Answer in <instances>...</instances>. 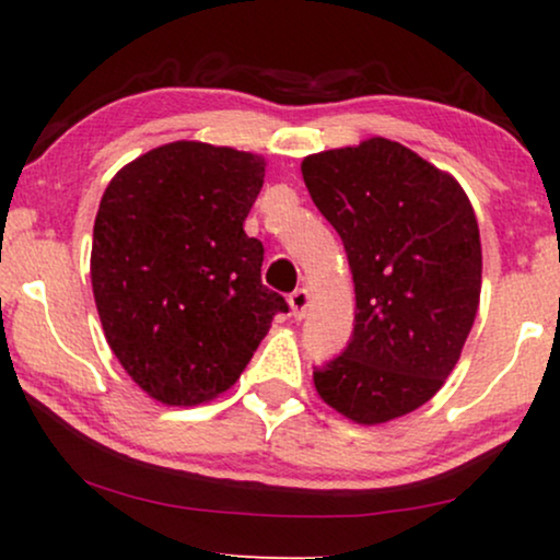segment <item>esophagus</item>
Returning a JSON list of instances; mask_svg holds the SVG:
<instances>
[{"instance_id":"1","label":"esophagus","mask_w":560,"mask_h":560,"mask_svg":"<svg viewBox=\"0 0 560 560\" xmlns=\"http://www.w3.org/2000/svg\"><path fill=\"white\" fill-rule=\"evenodd\" d=\"M288 303H290V313H293L295 320L305 318V313H308V305H311V290L308 288H298L295 293H290Z\"/></svg>"}]
</instances>
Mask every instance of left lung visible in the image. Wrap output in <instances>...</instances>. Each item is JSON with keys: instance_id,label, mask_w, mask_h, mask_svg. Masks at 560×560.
Returning <instances> with one entry per match:
<instances>
[{"instance_id": "1", "label": "left lung", "mask_w": 560, "mask_h": 560, "mask_svg": "<svg viewBox=\"0 0 560 560\" xmlns=\"http://www.w3.org/2000/svg\"><path fill=\"white\" fill-rule=\"evenodd\" d=\"M347 249L357 313L349 347L313 372L326 405L359 425L418 410L462 357L479 308L481 242L454 175L385 137L301 163Z\"/></svg>"}]
</instances>
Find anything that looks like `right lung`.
I'll list each match as a JSON object with an SVG mask.
<instances>
[{"mask_svg": "<svg viewBox=\"0 0 560 560\" xmlns=\"http://www.w3.org/2000/svg\"><path fill=\"white\" fill-rule=\"evenodd\" d=\"M262 183V155L178 140L106 186L91 288L106 343L152 400L190 408L224 395L288 313L262 285V242L244 234Z\"/></svg>", "mask_w": 560, "mask_h": 560, "instance_id": "1", "label": "right lung"}]
</instances>
